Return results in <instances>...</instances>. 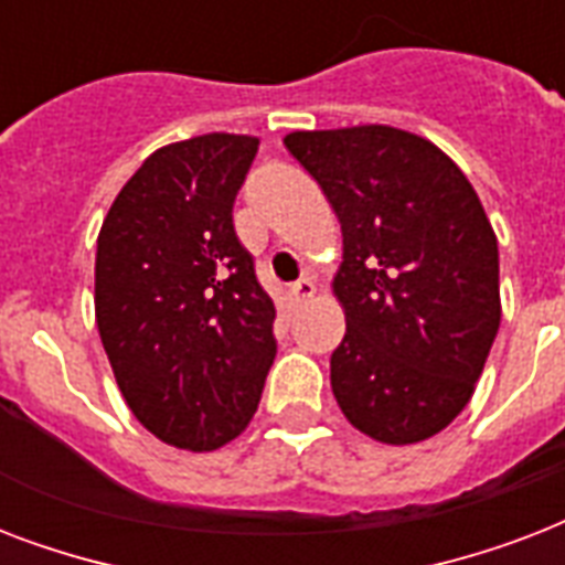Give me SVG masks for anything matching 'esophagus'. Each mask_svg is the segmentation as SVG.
Here are the masks:
<instances>
[{"label":"esophagus","instance_id":"1","mask_svg":"<svg viewBox=\"0 0 565 565\" xmlns=\"http://www.w3.org/2000/svg\"><path fill=\"white\" fill-rule=\"evenodd\" d=\"M317 296V284L313 278H299V281L290 287V301L292 305H301V301H310Z\"/></svg>","mask_w":565,"mask_h":565}]
</instances>
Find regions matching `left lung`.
Returning a JSON list of instances; mask_svg holds the SVG:
<instances>
[{
	"label": "left lung",
	"instance_id": "left-lung-1",
	"mask_svg": "<svg viewBox=\"0 0 565 565\" xmlns=\"http://www.w3.org/2000/svg\"><path fill=\"white\" fill-rule=\"evenodd\" d=\"M343 228L331 390L354 428L413 446L448 428L499 334V239L460 167L393 126L290 131Z\"/></svg>",
	"mask_w": 565,
	"mask_h": 565
}]
</instances>
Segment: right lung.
Returning <instances> with one entry per match:
<instances>
[{"label":"right lung","mask_w":565,"mask_h":565,"mask_svg":"<svg viewBox=\"0 0 565 565\" xmlns=\"http://www.w3.org/2000/svg\"><path fill=\"white\" fill-rule=\"evenodd\" d=\"M257 146L225 131L161 146L96 239V326L119 393L184 451H216L248 428L275 358V305L231 220Z\"/></svg>","instance_id":"right-lung-1"}]
</instances>
